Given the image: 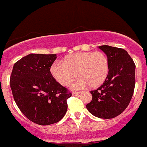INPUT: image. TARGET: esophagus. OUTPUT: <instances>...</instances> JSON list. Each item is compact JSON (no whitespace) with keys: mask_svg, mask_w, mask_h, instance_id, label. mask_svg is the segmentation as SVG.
Returning <instances> with one entry per match:
<instances>
[{"mask_svg":"<svg viewBox=\"0 0 147 147\" xmlns=\"http://www.w3.org/2000/svg\"><path fill=\"white\" fill-rule=\"evenodd\" d=\"M72 94L73 96H78L79 94H80V92H74Z\"/></svg>","mask_w":147,"mask_h":147,"instance_id":"1","label":"esophagus"}]
</instances>
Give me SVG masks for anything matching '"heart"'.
<instances>
[{
    "mask_svg": "<svg viewBox=\"0 0 147 147\" xmlns=\"http://www.w3.org/2000/svg\"><path fill=\"white\" fill-rule=\"evenodd\" d=\"M51 74L59 83L68 86L78 76L73 88H98L105 82L109 71V61L101 51L77 52L66 56L63 62L57 61L51 67Z\"/></svg>",
    "mask_w": 147,
    "mask_h": 147,
    "instance_id": "1",
    "label": "heart"
}]
</instances>
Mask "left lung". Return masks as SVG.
Returning <instances> with one entry per match:
<instances>
[{"label":"left lung","instance_id":"1","mask_svg":"<svg viewBox=\"0 0 147 147\" xmlns=\"http://www.w3.org/2000/svg\"><path fill=\"white\" fill-rule=\"evenodd\" d=\"M109 61L107 79L101 87L90 91L92 101L86 107L100 119H113L129 105L136 84V65L125 50L110 45L98 46Z\"/></svg>","mask_w":147,"mask_h":147}]
</instances>
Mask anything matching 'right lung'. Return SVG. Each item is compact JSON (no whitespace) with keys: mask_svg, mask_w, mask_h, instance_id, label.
Returning <instances> with one entry per match:
<instances>
[{"mask_svg":"<svg viewBox=\"0 0 147 147\" xmlns=\"http://www.w3.org/2000/svg\"><path fill=\"white\" fill-rule=\"evenodd\" d=\"M57 54H30L15 63L10 87L18 107L27 119L40 125L59 121L72 96L51 74Z\"/></svg>","mask_w":147,"mask_h":147,"instance_id":"add662e5","label":"right lung"}]
</instances>
